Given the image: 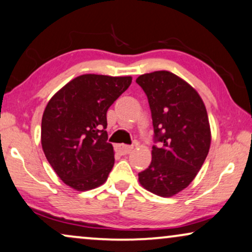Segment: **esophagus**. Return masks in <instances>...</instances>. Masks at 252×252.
<instances>
[{
  "mask_svg": "<svg viewBox=\"0 0 252 252\" xmlns=\"http://www.w3.org/2000/svg\"><path fill=\"white\" fill-rule=\"evenodd\" d=\"M132 149H133L132 146L130 145H123V144L117 145V151H119L121 155H128L132 151Z\"/></svg>",
  "mask_w": 252,
  "mask_h": 252,
  "instance_id": "esophagus-1",
  "label": "esophagus"
}]
</instances>
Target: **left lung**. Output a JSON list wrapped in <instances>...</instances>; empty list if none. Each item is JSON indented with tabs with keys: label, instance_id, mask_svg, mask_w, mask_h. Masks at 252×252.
I'll return each mask as SVG.
<instances>
[{
	"label": "left lung",
	"instance_id": "8db88e82",
	"mask_svg": "<svg viewBox=\"0 0 252 252\" xmlns=\"http://www.w3.org/2000/svg\"><path fill=\"white\" fill-rule=\"evenodd\" d=\"M136 82L148 96L156 142L152 160L138 173L149 192L171 197L196 177L211 148L212 133L202 98L189 84L168 71L139 75Z\"/></svg>",
	"mask_w": 252,
	"mask_h": 252
}]
</instances>
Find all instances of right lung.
<instances>
[{"instance_id":"1","label":"right lung","mask_w":252,"mask_h":252,"mask_svg":"<svg viewBox=\"0 0 252 252\" xmlns=\"http://www.w3.org/2000/svg\"><path fill=\"white\" fill-rule=\"evenodd\" d=\"M131 76L84 74L51 97L41 119V148L51 166L71 189L101 186L114 166L107 142V110L131 84Z\"/></svg>"}]
</instances>
